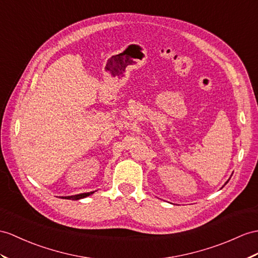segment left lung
<instances>
[{
	"mask_svg": "<svg viewBox=\"0 0 258 258\" xmlns=\"http://www.w3.org/2000/svg\"><path fill=\"white\" fill-rule=\"evenodd\" d=\"M228 181H229V180H228ZM228 181H227V183H228ZM227 183H225V184H227ZM225 184H224V185H225Z\"/></svg>",
	"mask_w": 258,
	"mask_h": 258,
	"instance_id": "8db88e82",
	"label": "left lung"
}]
</instances>
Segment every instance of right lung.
I'll use <instances>...</instances> for the list:
<instances>
[{"mask_svg":"<svg viewBox=\"0 0 258 258\" xmlns=\"http://www.w3.org/2000/svg\"><path fill=\"white\" fill-rule=\"evenodd\" d=\"M95 191H90V192H83V194H78V195H73V196H66V197H60V198H64V199H70V200H79L82 198H85L87 196H91L92 194Z\"/></svg>","mask_w":258,"mask_h":258,"instance_id":"obj_1","label":"right lung"}]
</instances>
